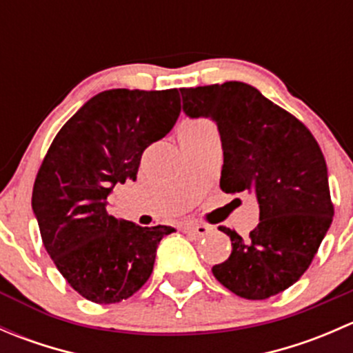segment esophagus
I'll return each mask as SVG.
<instances>
[{"instance_id":"obj_1","label":"esophagus","mask_w":353,"mask_h":353,"mask_svg":"<svg viewBox=\"0 0 353 353\" xmlns=\"http://www.w3.org/2000/svg\"><path fill=\"white\" fill-rule=\"evenodd\" d=\"M183 230L193 237H205L206 234H210L212 227L201 225V223H188V225L183 227Z\"/></svg>"}]
</instances>
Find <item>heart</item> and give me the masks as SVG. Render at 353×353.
Returning <instances> with one entry per match:
<instances>
[{
    "mask_svg": "<svg viewBox=\"0 0 353 353\" xmlns=\"http://www.w3.org/2000/svg\"><path fill=\"white\" fill-rule=\"evenodd\" d=\"M206 121H201V119H196V121H188V123H184L183 126L179 128V133H183V131H194V130H199V128L206 126Z\"/></svg>",
    "mask_w": 353,
    "mask_h": 353,
    "instance_id": "heart-1",
    "label": "heart"
}]
</instances>
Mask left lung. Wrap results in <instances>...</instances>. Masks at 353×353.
Listing matches in <instances>:
<instances>
[{"instance_id": "8db88e82", "label": "left lung", "mask_w": 353, "mask_h": 353, "mask_svg": "<svg viewBox=\"0 0 353 353\" xmlns=\"http://www.w3.org/2000/svg\"><path fill=\"white\" fill-rule=\"evenodd\" d=\"M188 117L216 124L223 150L220 190L252 194L259 223L232 241L213 276L236 295L263 301L294 285L311 265L333 220L328 169L311 131L258 88L225 81L181 88Z\"/></svg>"}]
</instances>
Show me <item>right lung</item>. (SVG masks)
<instances>
[{
  "mask_svg": "<svg viewBox=\"0 0 353 353\" xmlns=\"http://www.w3.org/2000/svg\"><path fill=\"white\" fill-rule=\"evenodd\" d=\"M181 112L177 88H112L85 102L59 130L32 191L42 243L74 290L97 304L131 297L152 275L174 227H140L108 213L116 184L137 181L141 154Z\"/></svg>",
  "mask_w": 353,
  "mask_h": 353,
  "instance_id": "1",
  "label": "right lung"
}]
</instances>
